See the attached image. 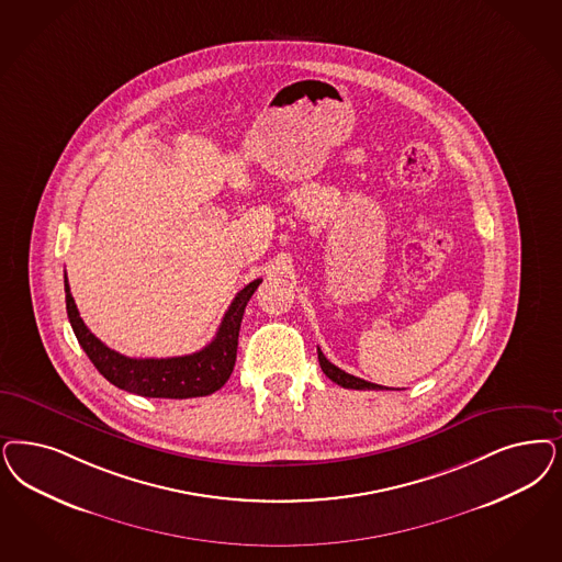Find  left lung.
Masks as SVG:
<instances>
[{
  "instance_id": "8db88e82",
  "label": "left lung",
  "mask_w": 562,
  "mask_h": 562,
  "mask_svg": "<svg viewBox=\"0 0 562 562\" xmlns=\"http://www.w3.org/2000/svg\"><path fill=\"white\" fill-rule=\"evenodd\" d=\"M317 359H319L322 371L328 375L331 382H336L338 386L350 387V390H387V387L380 386V384H371V382H366L361 378H355V375H350L347 371L336 368L334 363H329L322 349H317Z\"/></svg>"
}]
</instances>
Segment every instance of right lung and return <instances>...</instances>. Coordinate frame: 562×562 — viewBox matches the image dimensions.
<instances>
[{
  "instance_id": "obj_1",
  "label": "right lung",
  "mask_w": 562,
  "mask_h": 562,
  "mask_svg": "<svg viewBox=\"0 0 562 562\" xmlns=\"http://www.w3.org/2000/svg\"><path fill=\"white\" fill-rule=\"evenodd\" d=\"M64 282L66 311L78 345L110 384L147 398H193L213 394L228 382L236 361L243 313L252 292L261 284V278L249 282L234 296L215 338L205 349L168 359H133L105 347L80 319L68 278Z\"/></svg>"
}]
</instances>
